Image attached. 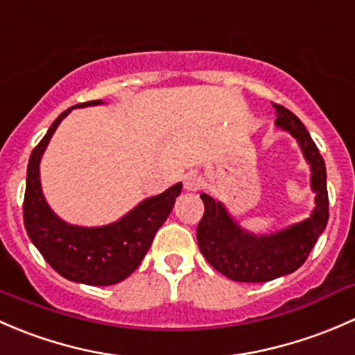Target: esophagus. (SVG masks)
I'll list each match as a JSON object with an SVG mask.
<instances>
[{
  "label": "esophagus",
  "instance_id": "1",
  "mask_svg": "<svg viewBox=\"0 0 355 355\" xmlns=\"http://www.w3.org/2000/svg\"><path fill=\"white\" fill-rule=\"evenodd\" d=\"M202 186L203 179L198 174L188 173L184 176V189H188V191H198V189H202Z\"/></svg>",
  "mask_w": 355,
  "mask_h": 355
}]
</instances>
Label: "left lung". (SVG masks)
<instances>
[{
  "instance_id": "left-lung-1",
  "label": "left lung",
  "mask_w": 355,
  "mask_h": 355,
  "mask_svg": "<svg viewBox=\"0 0 355 355\" xmlns=\"http://www.w3.org/2000/svg\"><path fill=\"white\" fill-rule=\"evenodd\" d=\"M273 107L277 126L287 130L299 141L311 166V188L316 193V208L304 222L270 236H253L232 220L224 205L202 193L200 198L205 203V214L196 227L200 251L217 272L236 282H270L295 272L308 259L330 215L327 167L316 144L297 116L280 104H273Z\"/></svg>"
}]
</instances>
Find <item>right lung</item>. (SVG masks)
Returning a JSON list of instances; mask_svg holds the SVG:
<instances>
[{"instance_id": "add662e5", "label": "right lung", "mask_w": 355, "mask_h": 355, "mask_svg": "<svg viewBox=\"0 0 355 355\" xmlns=\"http://www.w3.org/2000/svg\"><path fill=\"white\" fill-rule=\"evenodd\" d=\"M89 101L73 107L97 105ZM73 107L51 124L46 137L32 150L27 167L24 198V224L28 237L41 254L64 279L87 286H112L130 277L150 250L153 236L166 222L181 193V182L162 195L152 196L119 218L102 227L69 225L53 214L42 196L39 162L51 137Z\"/></svg>"}]
</instances>
